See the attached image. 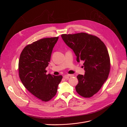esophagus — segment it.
I'll return each instance as SVG.
<instances>
[{"instance_id":"obj_1","label":"esophagus","mask_w":127,"mask_h":127,"mask_svg":"<svg viewBox=\"0 0 127 127\" xmlns=\"http://www.w3.org/2000/svg\"><path fill=\"white\" fill-rule=\"evenodd\" d=\"M74 75H69V74H68V75H65L63 76V78L65 79H68L69 77H74Z\"/></svg>"}]
</instances>
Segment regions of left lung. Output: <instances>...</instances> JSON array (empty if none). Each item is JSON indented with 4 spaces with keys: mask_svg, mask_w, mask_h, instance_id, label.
<instances>
[{
    "mask_svg": "<svg viewBox=\"0 0 127 127\" xmlns=\"http://www.w3.org/2000/svg\"><path fill=\"white\" fill-rule=\"evenodd\" d=\"M61 37L74 52L77 61L84 62L85 74L78 75L76 90L81 96L90 98L100 90L108 78L110 60L106 47L100 39L86 33L62 34Z\"/></svg>",
    "mask_w": 127,
    "mask_h": 127,
    "instance_id": "left-lung-1",
    "label": "left lung"
}]
</instances>
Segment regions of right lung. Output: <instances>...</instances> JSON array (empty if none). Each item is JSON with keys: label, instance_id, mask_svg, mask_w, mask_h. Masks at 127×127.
Masks as SVG:
<instances>
[{"label": "right lung", "instance_id": "add662e5", "mask_svg": "<svg viewBox=\"0 0 127 127\" xmlns=\"http://www.w3.org/2000/svg\"><path fill=\"white\" fill-rule=\"evenodd\" d=\"M59 37L45 38L26 46L20 56L18 70L20 79L29 92L48 101L57 94L62 76L46 75L53 47Z\"/></svg>", "mask_w": 127, "mask_h": 127}]
</instances>
